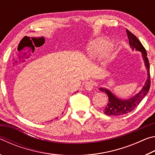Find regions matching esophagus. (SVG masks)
<instances>
[{
  "mask_svg": "<svg viewBox=\"0 0 155 155\" xmlns=\"http://www.w3.org/2000/svg\"><path fill=\"white\" fill-rule=\"evenodd\" d=\"M94 87V83L92 82V81H89V82L86 83L85 85V90H87V91L92 90Z\"/></svg>",
  "mask_w": 155,
  "mask_h": 155,
  "instance_id": "34e87169",
  "label": "esophagus"
}]
</instances>
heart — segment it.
<instances>
[{"label": "heart", "mask_w": 155, "mask_h": 155, "mask_svg": "<svg viewBox=\"0 0 155 155\" xmlns=\"http://www.w3.org/2000/svg\"><path fill=\"white\" fill-rule=\"evenodd\" d=\"M111 44L104 38H97L91 42L90 46V54L93 58L105 56L111 49ZM111 54V51L108 55Z\"/></svg>", "instance_id": "1"}]
</instances>
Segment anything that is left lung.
<instances>
[{"instance_id": "left-lung-1", "label": "left lung", "mask_w": 155, "mask_h": 155, "mask_svg": "<svg viewBox=\"0 0 155 155\" xmlns=\"http://www.w3.org/2000/svg\"><path fill=\"white\" fill-rule=\"evenodd\" d=\"M127 33L128 40H129V45L132 48L140 51L142 53V56L145 63V65L148 71V78L146 81L145 85L140 92L137 95L133 96L128 100H122L116 98L111 91L105 88H100L99 90L106 93L108 96L109 101L105 108L104 109L103 112L104 114L107 115H112V116H117L128 114L134 110L137 107L141 101L143 99L144 97L148 94L150 87V64L148 57H147V52L142 44L138 40L134 34H133L130 31L127 29Z\"/></svg>"}]
</instances>
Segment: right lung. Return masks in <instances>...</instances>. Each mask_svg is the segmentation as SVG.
Returning a JSON list of instances; mask_svg holds the SVG:
<instances>
[{"instance_id":"add662e5","label":"right lung","mask_w":155,"mask_h":155,"mask_svg":"<svg viewBox=\"0 0 155 155\" xmlns=\"http://www.w3.org/2000/svg\"><path fill=\"white\" fill-rule=\"evenodd\" d=\"M56 119H57V118H56Z\"/></svg>"}]
</instances>
